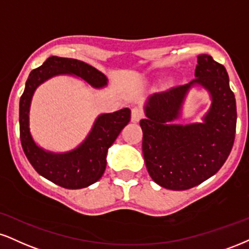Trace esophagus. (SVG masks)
Masks as SVG:
<instances>
[{"instance_id": "obj_1", "label": "esophagus", "mask_w": 249, "mask_h": 249, "mask_svg": "<svg viewBox=\"0 0 249 249\" xmlns=\"http://www.w3.org/2000/svg\"><path fill=\"white\" fill-rule=\"evenodd\" d=\"M143 117V111L140 107H133L132 112H131V121L133 123H138Z\"/></svg>"}]
</instances>
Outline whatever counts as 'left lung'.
I'll use <instances>...</instances> for the list:
<instances>
[{
  "label": "left lung",
  "instance_id": "left-lung-1",
  "mask_svg": "<svg viewBox=\"0 0 249 249\" xmlns=\"http://www.w3.org/2000/svg\"><path fill=\"white\" fill-rule=\"evenodd\" d=\"M195 77L188 85L149 96L146 118L140 121L146 168L166 189L187 190L210 178L225 163L234 142L236 106L226 68L209 54H199ZM193 88L208 91L211 107L202 123L178 124Z\"/></svg>",
  "mask_w": 249,
  "mask_h": 249
}]
</instances>
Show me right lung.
I'll return each mask as SVG.
<instances>
[{"mask_svg":"<svg viewBox=\"0 0 249 249\" xmlns=\"http://www.w3.org/2000/svg\"><path fill=\"white\" fill-rule=\"evenodd\" d=\"M79 77L95 89L107 86V77L92 66L76 59L50 56L30 73L19 100L20 142L29 162L39 175L66 189H81L102 178L107 167V149L131 119L128 107L101 113L82 142L67 152L47 151L35 142L30 131V107L35 91L54 76Z\"/></svg>","mask_w":249,"mask_h":249,"instance_id":"1","label":"right lung"}]
</instances>
